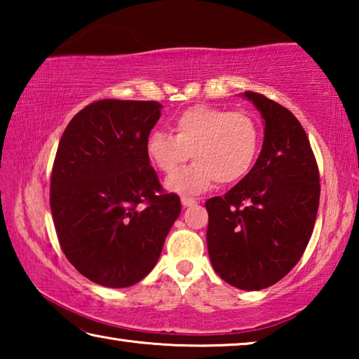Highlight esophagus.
I'll list each match as a JSON object with an SVG mask.
<instances>
[{
    "instance_id": "1",
    "label": "esophagus",
    "mask_w": 359,
    "mask_h": 359,
    "mask_svg": "<svg viewBox=\"0 0 359 359\" xmlns=\"http://www.w3.org/2000/svg\"><path fill=\"white\" fill-rule=\"evenodd\" d=\"M182 205H184V208H190V205H194L196 204V199L194 198H188V196H182Z\"/></svg>"
}]
</instances>
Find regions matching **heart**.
<instances>
[{
  "label": "heart",
  "mask_w": 359,
  "mask_h": 359,
  "mask_svg": "<svg viewBox=\"0 0 359 359\" xmlns=\"http://www.w3.org/2000/svg\"><path fill=\"white\" fill-rule=\"evenodd\" d=\"M174 131L175 136L151 131L145 154L163 174H172L190 156L197 160L168 179V188L177 193H199L215 180L228 185L245 177L261 144L253 117L215 106L196 104L182 111L174 120Z\"/></svg>",
  "instance_id": "heart-1"
}]
</instances>
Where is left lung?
<instances>
[{
    "instance_id": "1",
    "label": "left lung",
    "mask_w": 359,
    "mask_h": 359,
    "mask_svg": "<svg viewBox=\"0 0 359 359\" xmlns=\"http://www.w3.org/2000/svg\"><path fill=\"white\" fill-rule=\"evenodd\" d=\"M264 118L255 166L224 196L205 201L210 263L224 282L257 291L288 274L311 241L320 174L309 137L293 114L245 92Z\"/></svg>"
}]
</instances>
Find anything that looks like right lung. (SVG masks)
<instances>
[{"mask_svg": "<svg viewBox=\"0 0 359 359\" xmlns=\"http://www.w3.org/2000/svg\"><path fill=\"white\" fill-rule=\"evenodd\" d=\"M160 109L156 101H95L60 139L50 177L57 238L69 263L102 287L142 280L182 210L145 154Z\"/></svg>", "mask_w": 359, "mask_h": 359, "instance_id": "add662e5", "label": "right lung"}]
</instances>
